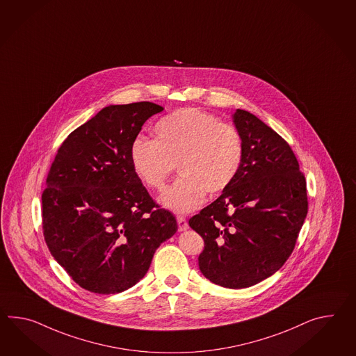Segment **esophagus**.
<instances>
[{
    "instance_id": "34e87169",
    "label": "esophagus",
    "mask_w": 356,
    "mask_h": 356,
    "mask_svg": "<svg viewBox=\"0 0 356 356\" xmlns=\"http://www.w3.org/2000/svg\"><path fill=\"white\" fill-rule=\"evenodd\" d=\"M176 221H177V226H179V232H184V230H188V229H189L188 221H186L185 217L177 216Z\"/></svg>"
}]
</instances>
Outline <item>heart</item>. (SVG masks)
I'll return each instance as SVG.
<instances>
[{
	"label": "heart",
	"mask_w": 356,
	"mask_h": 356,
	"mask_svg": "<svg viewBox=\"0 0 356 356\" xmlns=\"http://www.w3.org/2000/svg\"><path fill=\"white\" fill-rule=\"evenodd\" d=\"M154 140H134L131 165L140 181L159 191L177 165L181 177L158 200L175 213L200 209L207 191H225L242 165L239 132L200 109L184 108L161 118L154 126Z\"/></svg>",
	"instance_id": "obj_1"
}]
</instances>
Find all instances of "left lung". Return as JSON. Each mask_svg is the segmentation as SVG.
<instances>
[{
	"label": "left lung",
	"instance_id": "left-lung-1",
	"mask_svg": "<svg viewBox=\"0 0 356 356\" xmlns=\"http://www.w3.org/2000/svg\"><path fill=\"white\" fill-rule=\"evenodd\" d=\"M243 141L239 172L189 225L204 241L200 270L212 283L241 289L280 269L307 215L304 175L291 147L256 115L236 109Z\"/></svg>",
	"mask_w": 356,
	"mask_h": 356
}]
</instances>
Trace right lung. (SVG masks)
I'll return each mask as SVG.
<instances>
[{"label":"right lung","instance_id":"add662e5","mask_svg":"<svg viewBox=\"0 0 356 356\" xmlns=\"http://www.w3.org/2000/svg\"><path fill=\"white\" fill-rule=\"evenodd\" d=\"M162 111L149 102L105 106L64 140L52 162L42 194L44 241L86 291L113 295L135 286L177 230L131 165L134 140Z\"/></svg>","mask_w":356,"mask_h":356}]
</instances>
